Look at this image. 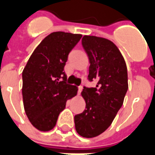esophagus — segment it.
Instances as JSON below:
<instances>
[{
    "instance_id": "obj_1",
    "label": "esophagus",
    "mask_w": 155,
    "mask_h": 155,
    "mask_svg": "<svg viewBox=\"0 0 155 155\" xmlns=\"http://www.w3.org/2000/svg\"><path fill=\"white\" fill-rule=\"evenodd\" d=\"M82 89H83V87H82V86L78 87V94H81V91H82Z\"/></svg>"
}]
</instances>
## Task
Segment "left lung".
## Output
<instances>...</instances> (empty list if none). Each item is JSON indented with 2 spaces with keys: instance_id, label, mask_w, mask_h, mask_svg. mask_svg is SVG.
I'll return each mask as SVG.
<instances>
[{
  "instance_id": "obj_1",
  "label": "left lung",
  "mask_w": 155,
  "mask_h": 155,
  "mask_svg": "<svg viewBox=\"0 0 155 155\" xmlns=\"http://www.w3.org/2000/svg\"><path fill=\"white\" fill-rule=\"evenodd\" d=\"M82 46L89 57V80H96L95 88L84 87L81 95L86 107L74 116L75 130L80 136L93 138L111 126L123 104L128 89L127 64L112 41L84 35Z\"/></svg>"
}]
</instances>
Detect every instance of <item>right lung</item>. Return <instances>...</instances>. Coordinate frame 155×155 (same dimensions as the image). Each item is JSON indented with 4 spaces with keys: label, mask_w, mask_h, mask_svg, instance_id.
<instances>
[{
    "label": "right lung",
    "mask_w": 155,
    "mask_h": 155,
    "mask_svg": "<svg viewBox=\"0 0 155 155\" xmlns=\"http://www.w3.org/2000/svg\"><path fill=\"white\" fill-rule=\"evenodd\" d=\"M82 35L53 32L34 49L22 73L24 107L28 120L40 131L57 124L66 101L77 94L78 88L66 84L64 67L68 55Z\"/></svg>",
    "instance_id": "add662e5"
}]
</instances>
